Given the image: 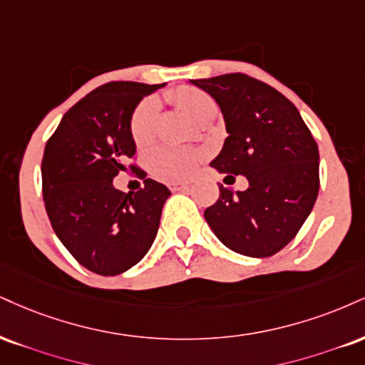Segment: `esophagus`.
Wrapping results in <instances>:
<instances>
[{"label":"esophagus","mask_w":365,"mask_h":365,"mask_svg":"<svg viewBox=\"0 0 365 365\" xmlns=\"http://www.w3.org/2000/svg\"><path fill=\"white\" fill-rule=\"evenodd\" d=\"M168 187L173 192H180V190H187V188L190 187V183H188V182H170Z\"/></svg>","instance_id":"1"}]
</instances>
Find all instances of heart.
Here are the masks:
<instances>
[{
    "label": "heart",
    "mask_w": 365,
    "mask_h": 365,
    "mask_svg": "<svg viewBox=\"0 0 365 365\" xmlns=\"http://www.w3.org/2000/svg\"><path fill=\"white\" fill-rule=\"evenodd\" d=\"M168 98L178 105L188 117L199 122L214 115L217 105L207 93L192 86H183L171 91ZM158 102L153 98L143 100L130 117V135L135 144H146L153 139L158 120ZM195 153L183 148H158L151 155V168L163 178H185L195 168Z\"/></svg>",
    "instance_id": "1"
}]
</instances>
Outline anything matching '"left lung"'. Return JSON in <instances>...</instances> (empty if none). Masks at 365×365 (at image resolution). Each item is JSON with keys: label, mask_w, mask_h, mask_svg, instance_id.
Returning a JSON list of instances; mask_svg holds the SVG:
<instances>
[{"label": "left lung", "mask_w": 365, "mask_h": 365, "mask_svg": "<svg viewBox=\"0 0 365 365\" xmlns=\"http://www.w3.org/2000/svg\"><path fill=\"white\" fill-rule=\"evenodd\" d=\"M190 83L212 96L225 117L227 138L210 166L226 178L248 180L245 192L219 187L205 221L232 252L270 257L297 235L313 210L318 144L292 102L265 83L240 73Z\"/></svg>", "instance_id": "obj_1"}]
</instances>
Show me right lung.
<instances>
[{
	"instance_id": "1",
	"label": "right lung",
	"mask_w": 365,
	"mask_h": 365,
	"mask_svg": "<svg viewBox=\"0 0 365 365\" xmlns=\"http://www.w3.org/2000/svg\"><path fill=\"white\" fill-rule=\"evenodd\" d=\"M165 85L113 81L64 113L42 158L47 216L66 250L98 275H118L143 260L171 192L144 180L138 192L117 190L113 178L135 155L130 117L144 96Z\"/></svg>"
}]
</instances>
